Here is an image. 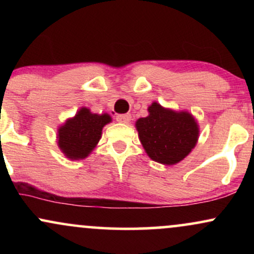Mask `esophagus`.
<instances>
[{
  "instance_id": "esophagus-1",
  "label": "esophagus",
  "mask_w": 254,
  "mask_h": 254,
  "mask_svg": "<svg viewBox=\"0 0 254 254\" xmlns=\"http://www.w3.org/2000/svg\"><path fill=\"white\" fill-rule=\"evenodd\" d=\"M116 119H117V122H119V123L127 124L131 121V116L130 115H118L117 117H116Z\"/></svg>"
}]
</instances>
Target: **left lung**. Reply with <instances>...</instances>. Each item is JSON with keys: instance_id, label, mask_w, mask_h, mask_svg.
Wrapping results in <instances>:
<instances>
[{"instance_id": "8db88e82", "label": "left lung", "mask_w": 254, "mask_h": 254, "mask_svg": "<svg viewBox=\"0 0 254 254\" xmlns=\"http://www.w3.org/2000/svg\"><path fill=\"white\" fill-rule=\"evenodd\" d=\"M149 116L136 122L139 141L154 161L174 165L185 159L198 141L199 127L191 113L165 109L157 103L148 107Z\"/></svg>"}]
</instances>
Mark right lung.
I'll return each instance as SVG.
<instances>
[{"label": "right lung", "mask_w": 254, "mask_h": 254, "mask_svg": "<svg viewBox=\"0 0 254 254\" xmlns=\"http://www.w3.org/2000/svg\"><path fill=\"white\" fill-rule=\"evenodd\" d=\"M112 121L110 115H97L82 107L75 117L66 119L57 133L58 147L70 160H82L92 153L101 138V131Z\"/></svg>", "instance_id": "add662e5"}]
</instances>
